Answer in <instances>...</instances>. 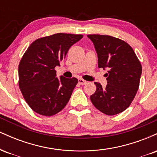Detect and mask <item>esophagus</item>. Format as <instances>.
Instances as JSON below:
<instances>
[{
  "label": "esophagus",
  "mask_w": 157,
  "mask_h": 157,
  "mask_svg": "<svg viewBox=\"0 0 157 157\" xmlns=\"http://www.w3.org/2000/svg\"><path fill=\"white\" fill-rule=\"evenodd\" d=\"M78 82L80 85H86V83H87V81H86V80H82V79L80 78V79H78Z\"/></svg>",
  "instance_id": "34e87169"
}]
</instances>
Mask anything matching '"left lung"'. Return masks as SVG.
<instances>
[{
  "instance_id": "8db88e82",
  "label": "left lung",
  "mask_w": 157,
  "mask_h": 157,
  "mask_svg": "<svg viewBox=\"0 0 157 157\" xmlns=\"http://www.w3.org/2000/svg\"><path fill=\"white\" fill-rule=\"evenodd\" d=\"M98 57V67L109 71L107 85L102 88L95 82L96 91L91 95V102L106 115L117 114L131 105L140 86L142 66L129 44L109 35H89Z\"/></svg>"
}]
</instances>
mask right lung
<instances>
[{
    "instance_id": "obj_1",
    "label": "right lung",
    "mask_w": 157,
    "mask_h": 157,
    "mask_svg": "<svg viewBox=\"0 0 157 157\" xmlns=\"http://www.w3.org/2000/svg\"><path fill=\"white\" fill-rule=\"evenodd\" d=\"M82 35L57 33L37 39L29 46L18 66L19 88L25 100L36 113L53 116L68 103L77 78L56 77L69 48Z\"/></svg>"
}]
</instances>
